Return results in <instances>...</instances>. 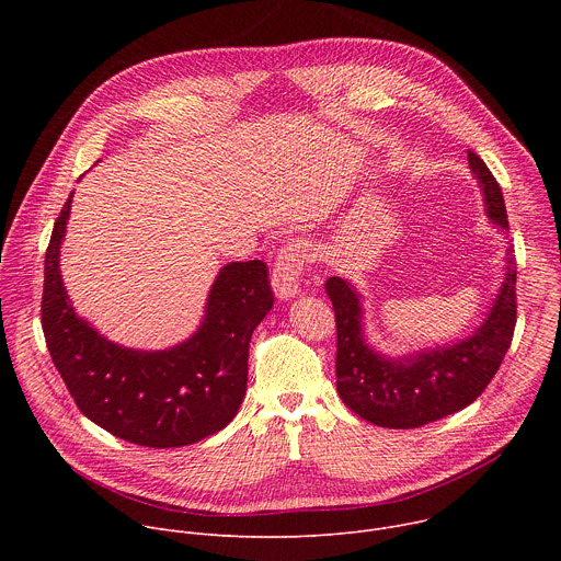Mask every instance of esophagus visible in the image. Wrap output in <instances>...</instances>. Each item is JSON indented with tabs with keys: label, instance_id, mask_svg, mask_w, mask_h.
Masks as SVG:
<instances>
[{
	"label": "esophagus",
	"instance_id": "1",
	"mask_svg": "<svg viewBox=\"0 0 561 561\" xmlns=\"http://www.w3.org/2000/svg\"><path fill=\"white\" fill-rule=\"evenodd\" d=\"M310 260H312V247L306 244L304 239H297V242H288L286 247H282L273 268V290L279 299H288L297 295L299 275Z\"/></svg>",
	"mask_w": 561,
	"mask_h": 561
}]
</instances>
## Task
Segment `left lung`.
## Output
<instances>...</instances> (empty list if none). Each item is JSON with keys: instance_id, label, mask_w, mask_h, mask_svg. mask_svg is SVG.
Here are the masks:
<instances>
[{"instance_id": "obj_1", "label": "left lung", "mask_w": 561, "mask_h": 561, "mask_svg": "<svg viewBox=\"0 0 561 561\" xmlns=\"http://www.w3.org/2000/svg\"><path fill=\"white\" fill-rule=\"evenodd\" d=\"M468 164L484 191L489 217L506 230V204L497 180L472 150H468ZM506 260V277L482 327L459 344L402 359H388L368 348L362 335L359 295L348 282L331 277L327 295L335 310V375L342 402L383 428H420L472 404L495 377L517 324L513 249Z\"/></svg>"}]
</instances>
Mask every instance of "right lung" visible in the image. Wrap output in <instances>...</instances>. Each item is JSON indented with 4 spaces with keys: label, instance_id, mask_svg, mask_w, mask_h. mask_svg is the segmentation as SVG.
<instances>
[{
    "label": "right lung",
    "instance_id": "right-lung-1",
    "mask_svg": "<svg viewBox=\"0 0 561 561\" xmlns=\"http://www.w3.org/2000/svg\"><path fill=\"white\" fill-rule=\"evenodd\" d=\"M66 199L44 260L42 329L77 409L111 435L150 448L202 442L237 415L247 394L253 331L273 308L268 266L226 264L199 331L171 351L122 348L77 317L59 275Z\"/></svg>",
    "mask_w": 561,
    "mask_h": 561
}]
</instances>
